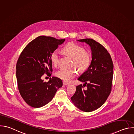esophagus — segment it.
I'll list each match as a JSON object with an SVG mask.
<instances>
[{
    "label": "esophagus",
    "mask_w": 134,
    "mask_h": 134,
    "mask_svg": "<svg viewBox=\"0 0 134 134\" xmlns=\"http://www.w3.org/2000/svg\"><path fill=\"white\" fill-rule=\"evenodd\" d=\"M63 84L64 85H66V86H67V85H69V84L68 83H67V82H63Z\"/></svg>",
    "instance_id": "34e87169"
}]
</instances>
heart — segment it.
I'll return each mask as SVG.
<instances>
[{"instance_id": "heart-1", "label": "heart", "mask_w": 134, "mask_h": 134, "mask_svg": "<svg viewBox=\"0 0 134 134\" xmlns=\"http://www.w3.org/2000/svg\"><path fill=\"white\" fill-rule=\"evenodd\" d=\"M63 51L74 58V65L84 71L86 70L92 63V57L90 52L86 51L84 48L74 42L67 43L63 48ZM60 58V53L57 50H54L50 54V60L52 64L55 66L58 64ZM78 74L76 67L72 68H62L55 72L58 78L66 82H70Z\"/></svg>"}]
</instances>
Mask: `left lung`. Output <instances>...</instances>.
I'll return each mask as SVG.
<instances>
[{
    "instance_id": "8db88e82",
    "label": "left lung",
    "mask_w": 134,
    "mask_h": 134,
    "mask_svg": "<svg viewBox=\"0 0 134 134\" xmlns=\"http://www.w3.org/2000/svg\"><path fill=\"white\" fill-rule=\"evenodd\" d=\"M91 48L92 63L78 79L85 82L76 86L71 100L74 104L84 112H91L101 107L111 92L113 75V64L108 51L101 43L92 39L79 40ZM86 86L85 90L83 87Z\"/></svg>"
}]
</instances>
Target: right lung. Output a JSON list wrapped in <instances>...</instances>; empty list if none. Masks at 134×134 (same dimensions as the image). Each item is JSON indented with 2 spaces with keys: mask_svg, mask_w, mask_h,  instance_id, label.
<instances>
[{
  "mask_svg": "<svg viewBox=\"0 0 134 134\" xmlns=\"http://www.w3.org/2000/svg\"><path fill=\"white\" fill-rule=\"evenodd\" d=\"M65 39L40 36L31 41L20 54L16 64L18 91L26 103L33 108L42 107L52 100L62 81L55 77L43 82L44 74L51 76L52 71L50 54Z\"/></svg>",
  "mask_w": 134,
  "mask_h": 134,
  "instance_id": "add662e5",
  "label": "right lung"
}]
</instances>
